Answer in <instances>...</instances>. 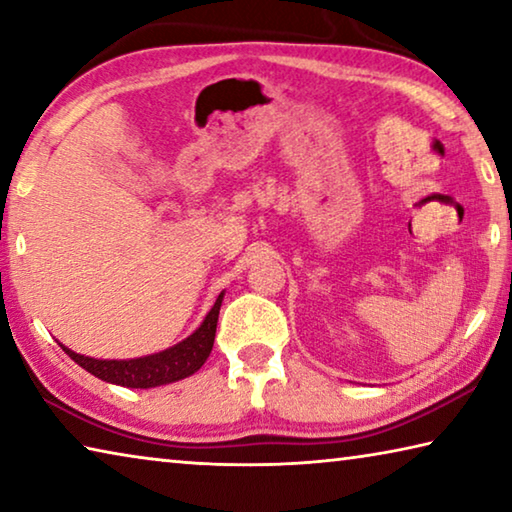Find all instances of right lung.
Instances as JSON below:
<instances>
[{
	"label": "right lung",
	"mask_w": 512,
	"mask_h": 512,
	"mask_svg": "<svg viewBox=\"0 0 512 512\" xmlns=\"http://www.w3.org/2000/svg\"><path fill=\"white\" fill-rule=\"evenodd\" d=\"M223 293L216 298L210 314L205 316L203 325L196 332L185 339L183 343L173 345V348L149 354L142 359H128V361H103V359H90L83 354H76L69 348L63 350L72 357L81 368H85L90 375L99 377L110 384L126 386V388H153L162 384H171V381L185 379L203 366L205 359L210 357L214 334H216V320H219Z\"/></svg>",
	"instance_id": "obj_1"
}]
</instances>
